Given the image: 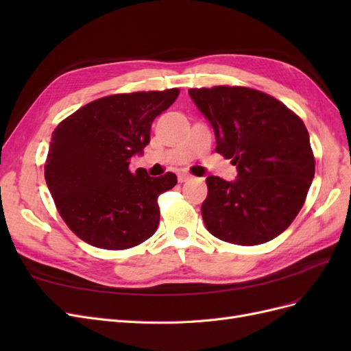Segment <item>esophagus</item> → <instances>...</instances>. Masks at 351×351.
I'll return each mask as SVG.
<instances>
[{"label": "esophagus", "mask_w": 351, "mask_h": 351, "mask_svg": "<svg viewBox=\"0 0 351 351\" xmlns=\"http://www.w3.org/2000/svg\"><path fill=\"white\" fill-rule=\"evenodd\" d=\"M177 178H178L180 183H184V182H187V180L192 178V176L187 174V173H180V174L177 176Z\"/></svg>", "instance_id": "34e87169"}]
</instances>
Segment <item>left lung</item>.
<instances>
[{
	"instance_id": "left-lung-1",
	"label": "left lung",
	"mask_w": 351,
	"mask_h": 351,
	"mask_svg": "<svg viewBox=\"0 0 351 351\" xmlns=\"http://www.w3.org/2000/svg\"><path fill=\"white\" fill-rule=\"evenodd\" d=\"M215 133L234 182L206 178L202 218L212 236L254 246L280 236L299 214L315 176L306 125L282 102L243 86L190 89Z\"/></svg>"
}]
</instances>
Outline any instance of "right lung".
Returning a JSON list of instances; mask_svg holds the SVG:
<instances>
[{
    "label": "right lung",
    "instance_id": "right-lung-1",
    "mask_svg": "<svg viewBox=\"0 0 351 351\" xmlns=\"http://www.w3.org/2000/svg\"><path fill=\"white\" fill-rule=\"evenodd\" d=\"M178 93L111 95L84 105L52 132L45 180L61 218L83 241L124 250L156 231L158 196L173 189L177 177L132 171L130 162L143 154L154 120Z\"/></svg>",
    "mask_w": 351,
    "mask_h": 351
}]
</instances>
